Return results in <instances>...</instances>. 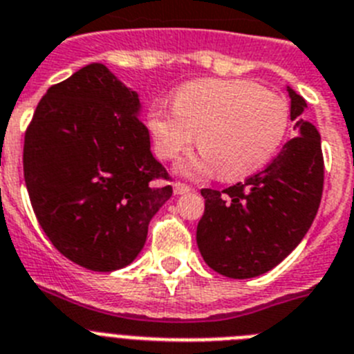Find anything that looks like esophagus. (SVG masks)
I'll use <instances>...</instances> for the list:
<instances>
[{"mask_svg": "<svg viewBox=\"0 0 354 354\" xmlns=\"http://www.w3.org/2000/svg\"><path fill=\"white\" fill-rule=\"evenodd\" d=\"M190 192H192V187L185 185V183H174V194L176 196L190 194Z\"/></svg>", "mask_w": 354, "mask_h": 354, "instance_id": "esophagus-1", "label": "esophagus"}]
</instances>
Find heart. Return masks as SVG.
I'll return each instance as SVG.
<instances>
[{
    "instance_id": "obj_1",
    "label": "heart",
    "mask_w": 354,
    "mask_h": 354,
    "mask_svg": "<svg viewBox=\"0 0 354 354\" xmlns=\"http://www.w3.org/2000/svg\"><path fill=\"white\" fill-rule=\"evenodd\" d=\"M288 103L278 92L248 80H194L173 96V110L151 106L147 128L156 155L173 160L192 142L201 151L183 162L180 173L235 181L257 173L272 160L288 131Z\"/></svg>"
}]
</instances>
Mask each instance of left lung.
I'll use <instances>...</instances> for the list:
<instances>
[{
    "mask_svg": "<svg viewBox=\"0 0 354 354\" xmlns=\"http://www.w3.org/2000/svg\"><path fill=\"white\" fill-rule=\"evenodd\" d=\"M287 92L297 137L244 183L223 192L201 190L205 214L196 232L199 253L226 278H254L283 262L303 241L321 205V135L306 121V101L294 88L287 87Z\"/></svg>",
    "mask_w": 354,
    "mask_h": 354,
    "instance_id": "obj_1",
    "label": "left lung"
}]
</instances>
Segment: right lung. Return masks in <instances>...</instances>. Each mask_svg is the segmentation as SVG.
Here are the masks:
<instances>
[{"mask_svg":"<svg viewBox=\"0 0 354 354\" xmlns=\"http://www.w3.org/2000/svg\"><path fill=\"white\" fill-rule=\"evenodd\" d=\"M139 94L103 64L49 87L24 135V181L39 224L71 262L130 266L147 226L173 196L151 153Z\"/></svg>","mask_w":354,"mask_h":354,"instance_id":"add662e5","label":"right lung"}]
</instances>
